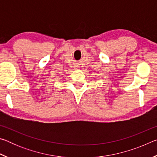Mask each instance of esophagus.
I'll return each mask as SVG.
<instances>
[{
  "label": "esophagus",
  "instance_id": "1",
  "mask_svg": "<svg viewBox=\"0 0 157 157\" xmlns=\"http://www.w3.org/2000/svg\"><path fill=\"white\" fill-rule=\"evenodd\" d=\"M79 64H78V63H76V64L75 65V69H77V68H78V69H79Z\"/></svg>",
  "mask_w": 157,
  "mask_h": 157
}]
</instances>
